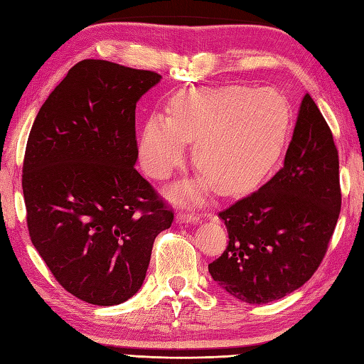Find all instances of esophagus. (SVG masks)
<instances>
[{
  "mask_svg": "<svg viewBox=\"0 0 364 364\" xmlns=\"http://www.w3.org/2000/svg\"><path fill=\"white\" fill-rule=\"evenodd\" d=\"M176 219L180 220V223H197L198 216L196 215V213H192V211H180L176 215Z\"/></svg>",
  "mask_w": 364,
  "mask_h": 364,
  "instance_id": "esophagus-1",
  "label": "esophagus"
}]
</instances>
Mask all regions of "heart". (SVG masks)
I'll use <instances>...</instances> for the list:
<instances>
[{
  "label": "heart",
  "mask_w": 364,
  "mask_h": 364,
  "mask_svg": "<svg viewBox=\"0 0 364 364\" xmlns=\"http://www.w3.org/2000/svg\"><path fill=\"white\" fill-rule=\"evenodd\" d=\"M289 124L286 99L273 90L192 88L172 99L168 117L148 118L140 161L149 176L164 180L180 166L184 141H192V164L202 175L180 192L197 197L211 184L223 194L243 192L274 166Z\"/></svg>",
  "instance_id": "obj_1"
}]
</instances>
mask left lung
<instances>
[{"mask_svg": "<svg viewBox=\"0 0 364 364\" xmlns=\"http://www.w3.org/2000/svg\"><path fill=\"white\" fill-rule=\"evenodd\" d=\"M339 211L338 149L318 107L304 95L282 168L218 213L229 245L208 272L245 303L279 300L317 272Z\"/></svg>", "mask_w": 364, "mask_h": 364, "instance_id": "obj_1", "label": "left lung"}]
</instances>
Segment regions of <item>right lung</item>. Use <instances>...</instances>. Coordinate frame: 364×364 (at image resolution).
Wrapping results in <instances>:
<instances>
[{"mask_svg": "<svg viewBox=\"0 0 364 364\" xmlns=\"http://www.w3.org/2000/svg\"><path fill=\"white\" fill-rule=\"evenodd\" d=\"M153 70L83 60L42 104L25 149L26 225L64 290L90 304L129 300L173 210L137 170L135 105Z\"/></svg>", "mask_w": 364, "mask_h": 364, "instance_id": "right-lung-1", "label": "right lung"}]
</instances>
